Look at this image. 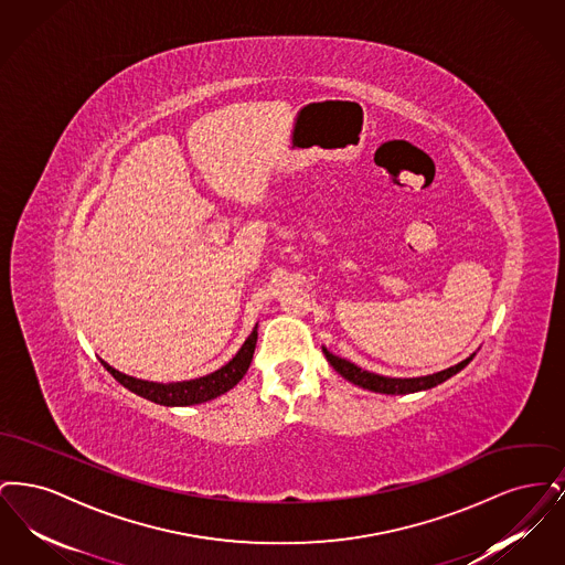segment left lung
<instances>
[{"label": "left lung", "instance_id": "obj_1", "mask_svg": "<svg viewBox=\"0 0 565 565\" xmlns=\"http://www.w3.org/2000/svg\"><path fill=\"white\" fill-rule=\"evenodd\" d=\"M322 351L323 355H326V360L330 362V366H332L339 375L345 376L353 385H360V387L371 390V392H376V394H413V392L430 390V387H436L438 383L447 381L449 376L457 375V373H459L463 366H468L470 360H472V355H470V358H466L463 362H459L456 366L445 369V371L434 373V375L396 379V376L375 375V373L362 371L360 366L351 364L350 360H343V358L330 353L326 348H322Z\"/></svg>", "mask_w": 565, "mask_h": 565}]
</instances>
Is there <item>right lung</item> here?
I'll return each instance as SVG.
<instances>
[{"instance_id":"obj_1","label":"right lung","mask_w":565,"mask_h":565,"mask_svg":"<svg viewBox=\"0 0 565 565\" xmlns=\"http://www.w3.org/2000/svg\"><path fill=\"white\" fill-rule=\"evenodd\" d=\"M256 330H258V326H254V330L245 339L242 350L237 351V355L228 364H224L212 375L199 376V379H190V381L154 383V381H143V379L125 375V373L111 369L104 360H102V364L120 385H125L127 390H131L134 394L150 401V403L162 404V406H190V404L207 403L212 398H217L220 394H226L228 390H233L247 373L252 358H254V350H256V339H258Z\"/></svg>"}]
</instances>
